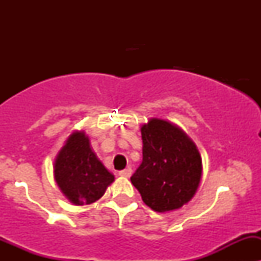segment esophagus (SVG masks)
I'll list each match as a JSON object with an SVG mask.
<instances>
[{
	"instance_id": "esophagus-1",
	"label": "esophagus",
	"mask_w": 261,
	"mask_h": 261,
	"mask_svg": "<svg viewBox=\"0 0 261 261\" xmlns=\"http://www.w3.org/2000/svg\"><path fill=\"white\" fill-rule=\"evenodd\" d=\"M131 174H133V169H131L130 167L126 168V169L121 170V172H118V175L120 177H123V178H130Z\"/></svg>"
}]
</instances>
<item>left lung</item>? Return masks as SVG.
<instances>
[{"label": "left lung", "mask_w": 261, "mask_h": 261, "mask_svg": "<svg viewBox=\"0 0 261 261\" xmlns=\"http://www.w3.org/2000/svg\"><path fill=\"white\" fill-rule=\"evenodd\" d=\"M140 131L143 163L131 183L152 211L181 208L201 183L202 158L196 144L179 126L163 118H150Z\"/></svg>", "instance_id": "8db88e82"}]
</instances>
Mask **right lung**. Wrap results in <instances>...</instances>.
<instances>
[{
  "label": "right lung",
  "mask_w": 261,
  "mask_h": 261,
  "mask_svg": "<svg viewBox=\"0 0 261 261\" xmlns=\"http://www.w3.org/2000/svg\"><path fill=\"white\" fill-rule=\"evenodd\" d=\"M53 169L59 189L75 206L98 201L115 180V175L92 150L84 131L75 130L68 136L55 156Z\"/></svg>",
  "instance_id": "right-lung-1"
}]
</instances>
